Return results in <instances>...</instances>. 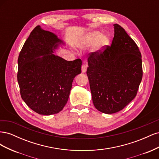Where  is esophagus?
<instances>
[{
    "label": "esophagus",
    "mask_w": 159,
    "mask_h": 159,
    "mask_svg": "<svg viewBox=\"0 0 159 159\" xmlns=\"http://www.w3.org/2000/svg\"><path fill=\"white\" fill-rule=\"evenodd\" d=\"M87 65H82L81 66V71L82 73H85L86 71H87Z\"/></svg>",
    "instance_id": "34e87169"
}]
</instances>
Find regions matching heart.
Segmentation results:
<instances>
[{"label": "heart", "instance_id": "obj_1", "mask_svg": "<svg viewBox=\"0 0 159 159\" xmlns=\"http://www.w3.org/2000/svg\"><path fill=\"white\" fill-rule=\"evenodd\" d=\"M109 44V38L107 36L102 34L101 32L95 30L88 33L80 46L86 48L93 44V49L95 52L102 51Z\"/></svg>", "mask_w": 159, "mask_h": 159}]
</instances>
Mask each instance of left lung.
<instances>
[{"instance_id": "left-lung-1", "label": "left lung", "mask_w": 159, "mask_h": 159, "mask_svg": "<svg viewBox=\"0 0 159 159\" xmlns=\"http://www.w3.org/2000/svg\"><path fill=\"white\" fill-rule=\"evenodd\" d=\"M113 26L111 46L91 53L86 72L94 106L106 114L126 107L135 98L143 78L138 46L123 28L117 24Z\"/></svg>"}]
</instances>
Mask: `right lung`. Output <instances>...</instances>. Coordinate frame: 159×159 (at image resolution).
I'll use <instances>...</instances> for the list:
<instances>
[{
  "label": "right lung",
  "mask_w": 159,
  "mask_h": 159,
  "mask_svg": "<svg viewBox=\"0 0 159 159\" xmlns=\"http://www.w3.org/2000/svg\"><path fill=\"white\" fill-rule=\"evenodd\" d=\"M65 42L37 26L24 44L18 59V83L22 99L34 111L59 113L68 102L72 82L81 74V60L67 61L54 53Z\"/></svg>",
  "instance_id": "1"
}]
</instances>
